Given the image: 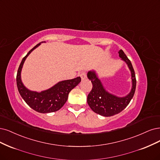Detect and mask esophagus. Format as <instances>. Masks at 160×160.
I'll return each instance as SVG.
<instances>
[{"label": "esophagus", "mask_w": 160, "mask_h": 160, "mask_svg": "<svg viewBox=\"0 0 160 160\" xmlns=\"http://www.w3.org/2000/svg\"><path fill=\"white\" fill-rule=\"evenodd\" d=\"M80 77L81 78L82 80H83L87 78V74L85 71H82V72L80 73Z\"/></svg>", "instance_id": "1"}]
</instances>
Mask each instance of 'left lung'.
<instances>
[{
    "instance_id": "obj_1",
    "label": "left lung",
    "mask_w": 160,
    "mask_h": 160,
    "mask_svg": "<svg viewBox=\"0 0 160 160\" xmlns=\"http://www.w3.org/2000/svg\"><path fill=\"white\" fill-rule=\"evenodd\" d=\"M118 53L119 57L128 65L131 71L132 87L128 95L118 97L111 94L104 89L94 71H90L87 73V78L91 81L92 85V90L87 96V103L92 111L103 117H111L122 111L130 103L136 90V79L132 65L122 49H120Z\"/></svg>"
}]
</instances>
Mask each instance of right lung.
Segmentation results:
<instances>
[{"instance_id":"add662e5","label":"right lung","mask_w":160,"mask_h":160,"mask_svg":"<svg viewBox=\"0 0 160 160\" xmlns=\"http://www.w3.org/2000/svg\"><path fill=\"white\" fill-rule=\"evenodd\" d=\"M40 45V43L33 48L22 59L16 75V84L20 95L28 105L40 113H49L58 111L66 102L69 92L81 82V78L60 81L50 89L38 92L30 91L24 87L21 80V71L26 58Z\"/></svg>"}]
</instances>
